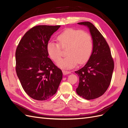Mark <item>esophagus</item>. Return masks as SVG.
<instances>
[{"mask_svg": "<svg viewBox=\"0 0 128 128\" xmlns=\"http://www.w3.org/2000/svg\"><path fill=\"white\" fill-rule=\"evenodd\" d=\"M62 72L64 74V75H67V74H68L70 73V72L69 71H67L66 70H62Z\"/></svg>", "mask_w": 128, "mask_h": 128, "instance_id": "esophagus-1", "label": "esophagus"}]
</instances>
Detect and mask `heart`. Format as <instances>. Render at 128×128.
Listing matches in <instances>:
<instances>
[{"label": "heart", "instance_id": "b5f03b06", "mask_svg": "<svg viewBox=\"0 0 128 128\" xmlns=\"http://www.w3.org/2000/svg\"><path fill=\"white\" fill-rule=\"evenodd\" d=\"M58 40L59 42H48L47 50L51 59L58 62L62 55V48H68V56L58 64L61 68H72L78 63L83 64L91 55L94 43L92 37L88 32L68 28L58 36Z\"/></svg>", "mask_w": 128, "mask_h": 128}]
</instances>
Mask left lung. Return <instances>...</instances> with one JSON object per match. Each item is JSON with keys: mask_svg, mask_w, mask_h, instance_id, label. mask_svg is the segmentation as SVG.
Segmentation results:
<instances>
[{"mask_svg": "<svg viewBox=\"0 0 128 128\" xmlns=\"http://www.w3.org/2000/svg\"><path fill=\"white\" fill-rule=\"evenodd\" d=\"M78 24L86 26L90 29L94 47L86 64L75 72L80 80L76 92L86 99H94L104 94L109 87L114 62L109 45L95 26L88 21Z\"/></svg>", "mask_w": 128, "mask_h": 128, "instance_id": "obj_1", "label": "left lung"}]
</instances>
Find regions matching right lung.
Returning a JSON list of instances; mask_svg holds the SVG:
<instances>
[{"label": "right lung", "mask_w": 128, "mask_h": 128, "mask_svg": "<svg viewBox=\"0 0 128 128\" xmlns=\"http://www.w3.org/2000/svg\"><path fill=\"white\" fill-rule=\"evenodd\" d=\"M60 26L32 27L23 36L15 52L16 74L24 91L31 98L45 100L57 91L62 72L48 58L47 46Z\"/></svg>", "instance_id": "1"}]
</instances>
